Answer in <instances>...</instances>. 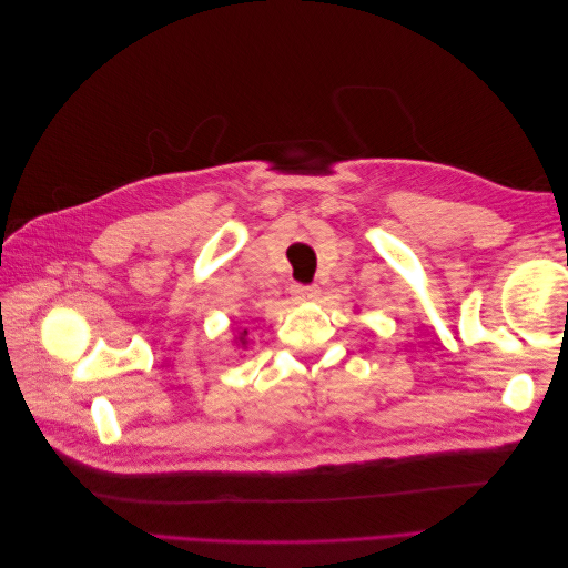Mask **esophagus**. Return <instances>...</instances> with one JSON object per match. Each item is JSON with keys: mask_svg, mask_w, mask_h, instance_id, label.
Here are the masks:
<instances>
[{"mask_svg": "<svg viewBox=\"0 0 568 568\" xmlns=\"http://www.w3.org/2000/svg\"><path fill=\"white\" fill-rule=\"evenodd\" d=\"M320 288L317 284H294L291 286V296H294L296 301H311V298H317Z\"/></svg>", "mask_w": 568, "mask_h": 568, "instance_id": "obj_1", "label": "esophagus"}]
</instances>
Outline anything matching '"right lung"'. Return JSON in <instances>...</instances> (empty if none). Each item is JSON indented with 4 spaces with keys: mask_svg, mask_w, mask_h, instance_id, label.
I'll return each instance as SVG.
<instances>
[{
    "mask_svg": "<svg viewBox=\"0 0 568 568\" xmlns=\"http://www.w3.org/2000/svg\"><path fill=\"white\" fill-rule=\"evenodd\" d=\"M239 343H242V346H246V329L239 334Z\"/></svg>",
    "mask_w": 568,
    "mask_h": 568,
    "instance_id": "1",
    "label": "right lung"
}]
</instances>
